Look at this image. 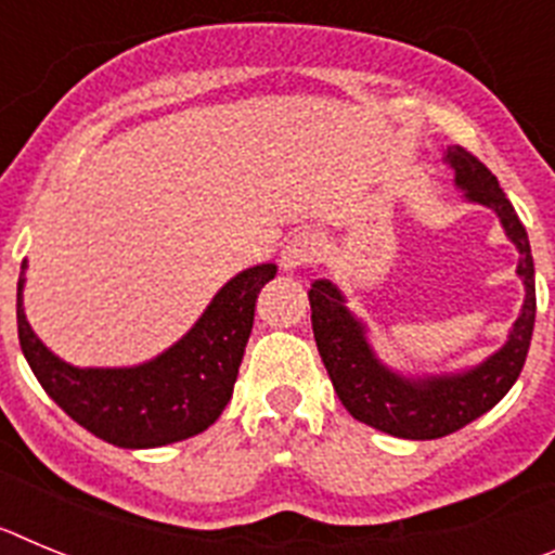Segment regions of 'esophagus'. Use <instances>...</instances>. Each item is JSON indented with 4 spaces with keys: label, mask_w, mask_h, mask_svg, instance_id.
I'll list each match as a JSON object with an SVG mask.
<instances>
[{
    "label": "esophagus",
    "mask_w": 555,
    "mask_h": 555,
    "mask_svg": "<svg viewBox=\"0 0 555 555\" xmlns=\"http://www.w3.org/2000/svg\"><path fill=\"white\" fill-rule=\"evenodd\" d=\"M320 253V242H317V235L311 233H297L292 235L281 249V267L294 272V269H306L308 263L317 258Z\"/></svg>",
    "instance_id": "obj_1"
}]
</instances>
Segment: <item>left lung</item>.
I'll list each match as a JSON object with an SVG mask.
<instances>
[{
    "label": "left lung",
    "instance_id": "obj_1",
    "mask_svg": "<svg viewBox=\"0 0 555 555\" xmlns=\"http://www.w3.org/2000/svg\"><path fill=\"white\" fill-rule=\"evenodd\" d=\"M444 160L455 169V185L464 191V197L492 208L519 249L517 274L526 283V302L506 345L473 370L455 375L405 377L380 364V358L366 341L364 322L345 306V294L331 281H313L308 292L313 338L341 405L358 423L400 439H439L494 409L522 372L537 320L533 255L517 210L503 194L498 178L473 152L453 146Z\"/></svg>",
    "mask_w": 555,
    "mask_h": 555
}]
</instances>
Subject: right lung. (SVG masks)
I'll return each mask as SVG.
<instances>
[{
	"instance_id": "add662e5",
	"label": "right lung",
	"mask_w": 555,
	"mask_h": 555,
	"mask_svg": "<svg viewBox=\"0 0 555 555\" xmlns=\"http://www.w3.org/2000/svg\"><path fill=\"white\" fill-rule=\"evenodd\" d=\"M18 274V345L29 370L77 425L116 448H164L203 434L217 423L233 395L244 347L255 320V300L278 272L274 263L244 269L224 283L178 345L146 364L119 370H80L43 347L24 317Z\"/></svg>"
}]
</instances>
